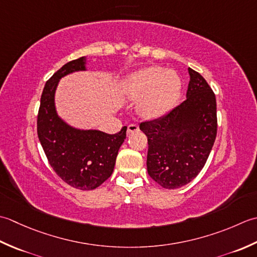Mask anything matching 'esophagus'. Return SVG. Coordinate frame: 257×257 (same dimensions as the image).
Here are the masks:
<instances>
[{"mask_svg": "<svg viewBox=\"0 0 257 257\" xmlns=\"http://www.w3.org/2000/svg\"><path fill=\"white\" fill-rule=\"evenodd\" d=\"M139 130H140V127H139L138 124H130L127 126V134L130 135V134H132L134 132H138Z\"/></svg>", "mask_w": 257, "mask_h": 257, "instance_id": "esophagus-1", "label": "esophagus"}]
</instances>
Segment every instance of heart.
<instances>
[{
  "label": "heart",
  "mask_w": 257,
  "mask_h": 257,
  "mask_svg": "<svg viewBox=\"0 0 257 257\" xmlns=\"http://www.w3.org/2000/svg\"><path fill=\"white\" fill-rule=\"evenodd\" d=\"M125 95L141 103V112L148 118L163 116L179 98L182 82L174 70L150 66L133 73L122 84Z\"/></svg>",
  "instance_id": "b5f03b06"
}]
</instances>
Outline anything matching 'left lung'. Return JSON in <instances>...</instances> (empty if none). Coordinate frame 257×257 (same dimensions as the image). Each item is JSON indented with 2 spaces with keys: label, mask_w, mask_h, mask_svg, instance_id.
I'll use <instances>...</instances> for the list:
<instances>
[{
  "label": "left lung",
  "mask_w": 257,
  "mask_h": 257,
  "mask_svg": "<svg viewBox=\"0 0 257 257\" xmlns=\"http://www.w3.org/2000/svg\"><path fill=\"white\" fill-rule=\"evenodd\" d=\"M186 99L140 124L148 136L149 175L167 190L188 184L205 165L217 133L216 98L200 73L188 69Z\"/></svg>",
  "instance_id": "1"
}]
</instances>
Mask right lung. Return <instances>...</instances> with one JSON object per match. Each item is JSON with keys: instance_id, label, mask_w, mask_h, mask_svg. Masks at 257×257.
<instances>
[{"instance_id": "1", "label": "right lung", "mask_w": 257, "mask_h": 257, "mask_svg": "<svg viewBox=\"0 0 257 257\" xmlns=\"http://www.w3.org/2000/svg\"><path fill=\"white\" fill-rule=\"evenodd\" d=\"M85 57L63 65L46 82L38 114V135L52 169L66 184L77 190H94L112 175L126 126L116 134L77 130L57 116L54 94L60 78L84 71Z\"/></svg>"}]
</instances>
